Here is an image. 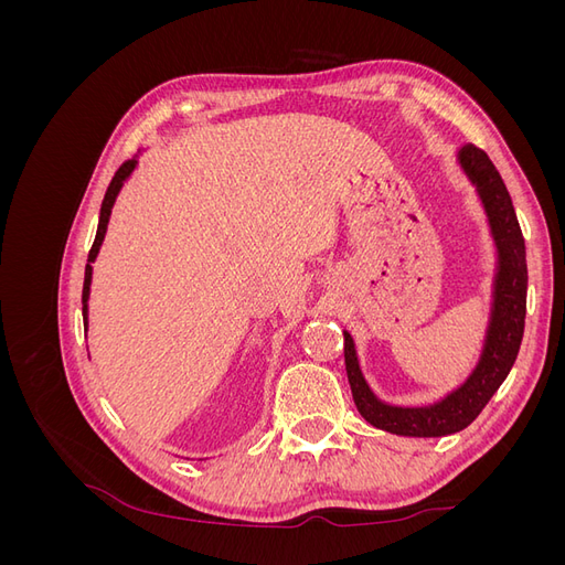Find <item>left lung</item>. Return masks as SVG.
Here are the masks:
<instances>
[{
    "label": "left lung",
    "mask_w": 565,
    "mask_h": 565,
    "mask_svg": "<svg viewBox=\"0 0 565 565\" xmlns=\"http://www.w3.org/2000/svg\"><path fill=\"white\" fill-rule=\"evenodd\" d=\"M461 174L473 185L481 202L488 231L494 247L492 301L486 324L483 349L469 377L446 396L426 405H393L374 393L358 361L355 341L344 330V361L358 413L372 426L396 436L438 438L457 434L481 415V409L502 386L514 365L523 328H525V292L527 266L525 241L511 195L498 169L481 148L471 143L459 146L455 156Z\"/></svg>",
    "instance_id": "8db88e82"
}]
</instances>
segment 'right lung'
<instances>
[{
	"instance_id": "obj_1",
	"label": "right lung",
	"mask_w": 565,
	"mask_h": 565,
	"mask_svg": "<svg viewBox=\"0 0 565 565\" xmlns=\"http://www.w3.org/2000/svg\"><path fill=\"white\" fill-rule=\"evenodd\" d=\"M143 150L136 152V156L131 160H127L122 167L117 169V174L113 177L108 191H106V198H104V204H100V214H98V228H96V241L92 245V252H89V259H87V268H84V289H82V318H84V330H89V295H92V276H94V268L92 264L96 262V256L100 252V245H104L106 241V233H108V221H110V214H113V207H115V200L119 195V191H122L125 183L129 181V177L134 174V169L139 167V156Z\"/></svg>"
}]
</instances>
